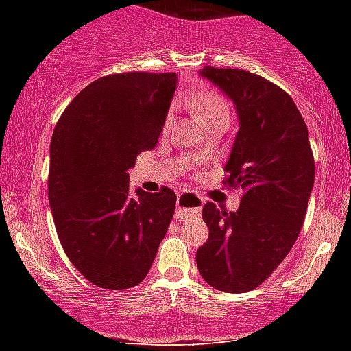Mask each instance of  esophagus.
Segmentation results:
<instances>
[{"mask_svg":"<svg viewBox=\"0 0 351 351\" xmlns=\"http://www.w3.org/2000/svg\"><path fill=\"white\" fill-rule=\"evenodd\" d=\"M204 200L200 197H197L195 193H182L178 198V219L190 218V216H198L202 213Z\"/></svg>","mask_w":351,"mask_h":351,"instance_id":"1","label":"esophagus"}]
</instances>
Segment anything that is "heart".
Segmentation results:
<instances>
[{"mask_svg":"<svg viewBox=\"0 0 351 351\" xmlns=\"http://www.w3.org/2000/svg\"><path fill=\"white\" fill-rule=\"evenodd\" d=\"M191 107H193L195 114L198 116V119L206 123V121L216 119V117H230V108H228V104L223 100L221 96L216 91H202L198 93L197 96L191 98ZM170 121H172V116L167 117L165 126L169 128Z\"/></svg>","mask_w":351,"mask_h":351,"instance_id":"b5f03b06","label":"heart"}]
</instances>
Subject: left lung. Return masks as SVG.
<instances>
[{"instance_id": "left-lung-1", "label": "left lung", "mask_w": 351, "mask_h": 351, "mask_svg": "<svg viewBox=\"0 0 351 351\" xmlns=\"http://www.w3.org/2000/svg\"><path fill=\"white\" fill-rule=\"evenodd\" d=\"M200 77L232 101L239 132L225 182L243 190L234 213L204 206L209 226L197 267L216 290H253L285 260L299 237L315 184L308 126L288 93L263 77L235 68L206 66Z\"/></svg>"}]
</instances>
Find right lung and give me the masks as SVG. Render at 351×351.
<instances>
[{
  "label": "right lung",
  "instance_id": "obj_1",
  "mask_svg": "<svg viewBox=\"0 0 351 351\" xmlns=\"http://www.w3.org/2000/svg\"><path fill=\"white\" fill-rule=\"evenodd\" d=\"M176 73L130 71L95 80L64 108L51 141L49 204L58 237L93 285L141 283L176 210V193L130 190L128 170L154 149Z\"/></svg>",
  "mask_w": 351,
  "mask_h": 351
}]
</instances>
